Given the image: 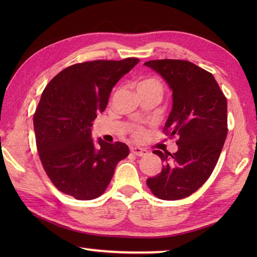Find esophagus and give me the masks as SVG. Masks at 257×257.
<instances>
[{"label": "esophagus", "instance_id": "esophagus-1", "mask_svg": "<svg viewBox=\"0 0 257 257\" xmlns=\"http://www.w3.org/2000/svg\"><path fill=\"white\" fill-rule=\"evenodd\" d=\"M130 150H132V152H133L134 155L138 156V157H144V156H146L147 154H148V151H147L146 149L139 148V147H132V148H130Z\"/></svg>", "mask_w": 257, "mask_h": 257}]
</instances>
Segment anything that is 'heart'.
Masks as SVG:
<instances>
[{
    "label": "heart",
    "mask_w": 257,
    "mask_h": 257,
    "mask_svg": "<svg viewBox=\"0 0 257 257\" xmlns=\"http://www.w3.org/2000/svg\"><path fill=\"white\" fill-rule=\"evenodd\" d=\"M140 87H156V88H159L161 89L159 81L155 78H145L143 80H140L138 85H137V88H140ZM134 137L137 138V139H141L145 137L146 135V130L143 127H136L134 129Z\"/></svg>",
    "instance_id": "obj_1"
}]
</instances>
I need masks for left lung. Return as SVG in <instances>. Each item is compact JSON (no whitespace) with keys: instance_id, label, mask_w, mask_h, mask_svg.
<instances>
[{"instance_id":"8db88e82","label":"left lung","mask_w":257,"mask_h":257,"mask_svg":"<svg viewBox=\"0 0 257 257\" xmlns=\"http://www.w3.org/2000/svg\"><path fill=\"white\" fill-rule=\"evenodd\" d=\"M147 67L162 76L172 91V110L165 133L178 136L174 154L155 150L162 170L147 180L161 200H180L202 187L219 160L227 135V102L211 73L188 61L158 59Z\"/></svg>"}]
</instances>
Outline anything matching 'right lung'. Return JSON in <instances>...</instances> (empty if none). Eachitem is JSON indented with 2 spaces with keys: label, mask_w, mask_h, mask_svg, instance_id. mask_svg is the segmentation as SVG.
I'll use <instances>...</instances> for the list:
<instances>
[{
  "label": "right lung",
  "mask_w": 257,
  "mask_h": 257,
  "mask_svg": "<svg viewBox=\"0 0 257 257\" xmlns=\"http://www.w3.org/2000/svg\"><path fill=\"white\" fill-rule=\"evenodd\" d=\"M139 63L92 61L75 64L54 77L33 117L38 156L53 184L77 200L105 192L117 163L129 155L122 143L91 139L92 121L105 110L112 87Z\"/></svg>",
  "instance_id": "add662e5"
}]
</instances>
